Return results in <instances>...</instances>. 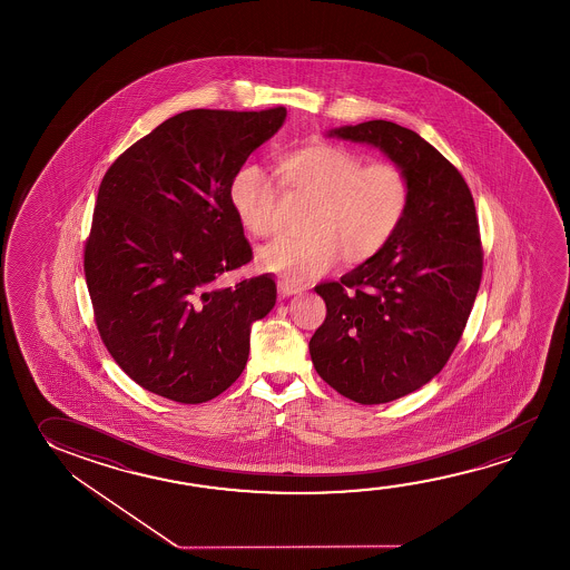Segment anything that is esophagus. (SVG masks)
Masks as SVG:
<instances>
[{"label": "esophagus", "mask_w": 570, "mask_h": 570, "mask_svg": "<svg viewBox=\"0 0 570 570\" xmlns=\"http://www.w3.org/2000/svg\"><path fill=\"white\" fill-rule=\"evenodd\" d=\"M278 292H281L282 298H289V296H294V294H298V292H302V288H298V286H292V284H284V282H281V284H278Z\"/></svg>", "instance_id": "34e87169"}]
</instances>
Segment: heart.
<instances>
[{
	"instance_id": "heart-1",
	"label": "heart",
	"mask_w": 570,
	"mask_h": 570,
	"mask_svg": "<svg viewBox=\"0 0 570 570\" xmlns=\"http://www.w3.org/2000/svg\"><path fill=\"white\" fill-rule=\"evenodd\" d=\"M282 193L312 203L296 240L281 238L262 246L256 261L284 284L302 286L334 271L374 261L393 243L410 215L413 187L407 170L365 159L350 147L309 140L276 159ZM228 200L246 233L264 238L274 228L278 188L254 165L238 168Z\"/></svg>"
}]
</instances>
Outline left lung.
<instances>
[{
  "label": "left lung",
  "instance_id": "8db88e82",
  "mask_svg": "<svg viewBox=\"0 0 570 570\" xmlns=\"http://www.w3.org/2000/svg\"><path fill=\"white\" fill-rule=\"evenodd\" d=\"M327 135L383 150L413 187L393 243L316 286L326 320L309 340L312 364L337 393L362 405L393 402L431 382L463 336L483 274L475 203L458 168L402 125L380 119Z\"/></svg>",
  "mask_w": 570,
  "mask_h": 570
}]
</instances>
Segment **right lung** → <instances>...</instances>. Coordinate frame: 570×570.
Returning a JSON list of instances; mask_svg holds the SVG:
<instances>
[{
  "label": "right lung",
  "instance_id": "right-lung-1",
  "mask_svg": "<svg viewBox=\"0 0 570 570\" xmlns=\"http://www.w3.org/2000/svg\"><path fill=\"white\" fill-rule=\"evenodd\" d=\"M284 119V107L178 112L105 173L85 278L105 347L147 392L203 403L243 374L276 282L262 274L218 288L253 261L228 187Z\"/></svg>",
  "mask_w": 570,
  "mask_h": 570
}]
</instances>
